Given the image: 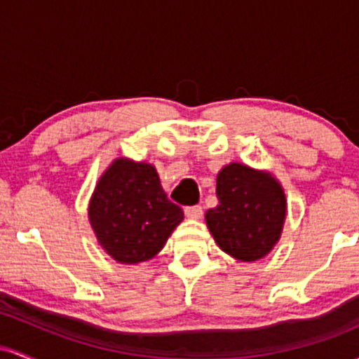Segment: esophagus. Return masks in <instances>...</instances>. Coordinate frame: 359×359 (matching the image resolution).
<instances>
[{"instance_id":"esophagus-1","label":"esophagus","mask_w":359,"mask_h":359,"mask_svg":"<svg viewBox=\"0 0 359 359\" xmlns=\"http://www.w3.org/2000/svg\"><path fill=\"white\" fill-rule=\"evenodd\" d=\"M184 212L187 219H201V217H203V208H201V205H191V208H185Z\"/></svg>"}]
</instances>
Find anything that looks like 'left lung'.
I'll return each instance as SVG.
<instances>
[{
  "instance_id": "8db88e82",
  "label": "left lung",
  "mask_w": 359,
  "mask_h": 359,
  "mask_svg": "<svg viewBox=\"0 0 359 359\" xmlns=\"http://www.w3.org/2000/svg\"><path fill=\"white\" fill-rule=\"evenodd\" d=\"M219 204L205 212L217 246L240 262H258L275 248L287 217L282 184L270 172L231 162L216 179Z\"/></svg>"
}]
</instances>
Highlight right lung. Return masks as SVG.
<instances>
[{
  "label": "right lung",
  "instance_id": "add662e5",
  "mask_svg": "<svg viewBox=\"0 0 359 359\" xmlns=\"http://www.w3.org/2000/svg\"><path fill=\"white\" fill-rule=\"evenodd\" d=\"M88 217L100 246L123 265L160 253L184 211L167 199L151 163L119 156L102 172L90 196Z\"/></svg>",
  "mask_w": 359,
  "mask_h": 359
}]
</instances>
